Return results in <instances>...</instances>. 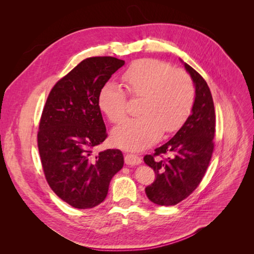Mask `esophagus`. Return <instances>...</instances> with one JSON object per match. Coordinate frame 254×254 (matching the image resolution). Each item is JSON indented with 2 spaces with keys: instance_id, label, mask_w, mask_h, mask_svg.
Segmentation results:
<instances>
[{
  "instance_id": "obj_1",
  "label": "esophagus",
  "mask_w": 254,
  "mask_h": 254,
  "mask_svg": "<svg viewBox=\"0 0 254 254\" xmlns=\"http://www.w3.org/2000/svg\"><path fill=\"white\" fill-rule=\"evenodd\" d=\"M124 160H125V163L130 166L139 165L142 162V159L137 155H134V153H126Z\"/></svg>"
}]
</instances>
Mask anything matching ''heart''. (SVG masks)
<instances>
[{
	"label": "heart",
	"instance_id": "b5f03b06",
	"mask_svg": "<svg viewBox=\"0 0 254 254\" xmlns=\"http://www.w3.org/2000/svg\"><path fill=\"white\" fill-rule=\"evenodd\" d=\"M119 84L107 82L99 91L98 106L112 123L126 117L128 96L140 98V117L126 120L113 130V141L120 147L140 150L155 143L161 134L177 131L193 110L196 89L193 79L182 68L162 60L140 59L122 74Z\"/></svg>",
	"mask_w": 254,
	"mask_h": 254
}]
</instances>
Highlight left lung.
<instances>
[{
	"label": "left lung",
	"mask_w": 254,
	"mask_h": 254,
	"mask_svg": "<svg viewBox=\"0 0 254 254\" xmlns=\"http://www.w3.org/2000/svg\"><path fill=\"white\" fill-rule=\"evenodd\" d=\"M195 83L191 114L173 139L144 157L156 174L146 187L148 199L158 205H175L188 198L200 184L214 150L215 109L209 86L202 76L184 64Z\"/></svg>",
	"instance_id": "8db88e82"
}]
</instances>
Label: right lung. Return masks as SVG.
Wrapping results in <instances>:
<instances>
[{
    "label": "right lung",
    "instance_id": "1",
    "mask_svg": "<svg viewBox=\"0 0 254 254\" xmlns=\"http://www.w3.org/2000/svg\"><path fill=\"white\" fill-rule=\"evenodd\" d=\"M124 64L110 56L86 58L56 82L44 105L37 134L43 173L54 193L76 209L103 202L124 164L120 149L92 155L108 136L99 91Z\"/></svg>",
    "mask_w": 254,
    "mask_h": 254
}]
</instances>
